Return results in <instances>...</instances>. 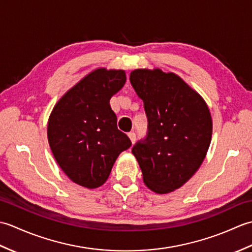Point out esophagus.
Here are the masks:
<instances>
[{"mask_svg": "<svg viewBox=\"0 0 252 252\" xmlns=\"http://www.w3.org/2000/svg\"><path fill=\"white\" fill-rule=\"evenodd\" d=\"M127 136H129V138H130V141L132 142V144L135 143V141H136V135H135L134 132L127 133Z\"/></svg>", "mask_w": 252, "mask_h": 252, "instance_id": "1", "label": "esophagus"}]
</instances>
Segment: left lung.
<instances>
[{
	"mask_svg": "<svg viewBox=\"0 0 252 252\" xmlns=\"http://www.w3.org/2000/svg\"><path fill=\"white\" fill-rule=\"evenodd\" d=\"M130 82L148 120L146 137L132 154L148 189L167 194L184 185L205 159L212 135L210 111L201 96L172 72L136 69Z\"/></svg>",
	"mask_w": 252,
	"mask_h": 252,
	"instance_id": "8db88e82",
	"label": "left lung"
}]
</instances>
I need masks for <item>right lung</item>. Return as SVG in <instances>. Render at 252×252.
Segmentation results:
<instances>
[{
    "label": "right lung",
    "instance_id": "add662e5",
    "mask_svg": "<svg viewBox=\"0 0 252 252\" xmlns=\"http://www.w3.org/2000/svg\"><path fill=\"white\" fill-rule=\"evenodd\" d=\"M123 70L95 69L57 101L47 138L58 165L74 183L97 189L132 143L118 130L109 100L126 83Z\"/></svg>",
    "mask_w": 252,
    "mask_h": 252
}]
</instances>
